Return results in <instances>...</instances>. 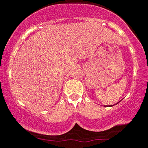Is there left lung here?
Returning <instances> with one entry per match:
<instances>
[{
	"mask_svg": "<svg viewBox=\"0 0 148 148\" xmlns=\"http://www.w3.org/2000/svg\"><path fill=\"white\" fill-rule=\"evenodd\" d=\"M112 106H113V105H112ZM104 107H106V106H104Z\"/></svg>",
	"mask_w": 148,
	"mask_h": 148,
	"instance_id": "1",
	"label": "left lung"
}]
</instances>
